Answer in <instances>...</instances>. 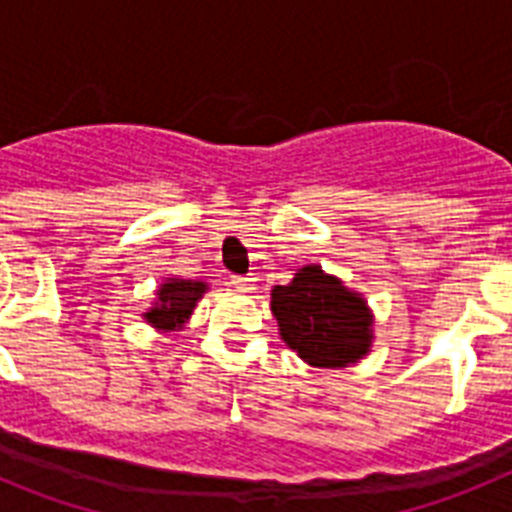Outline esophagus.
<instances>
[{
  "label": "esophagus",
  "instance_id": "34e87169",
  "mask_svg": "<svg viewBox=\"0 0 512 512\" xmlns=\"http://www.w3.org/2000/svg\"><path fill=\"white\" fill-rule=\"evenodd\" d=\"M253 282H256L253 277H230V287L238 289V292H251Z\"/></svg>",
  "mask_w": 512,
  "mask_h": 512
}]
</instances>
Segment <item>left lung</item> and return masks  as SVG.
I'll return each mask as SVG.
<instances>
[{"label":"left lung","mask_w":512,"mask_h":512,"mask_svg":"<svg viewBox=\"0 0 512 512\" xmlns=\"http://www.w3.org/2000/svg\"><path fill=\"white\" fill-rule=\"evenodd\" d=\"M271 312L282 341L315 369H346L372 351L374 312L364 295L318 264L271 289Z\"/></svg>","instance_id":"left-lung-1"}]
</instances>
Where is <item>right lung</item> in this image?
Returning <instances> with one entry per match:
<instances>
[{"label":"right lung","mask_w":512,"mask_h":512,"mask_svg":"<svg viewBox=\"0 0 512 512\" xmlns=\"http://www.w3.org/2000/svg\"><path fill=\"white\" fill-rule=\"evenodd\" d=\"M207 289H210V284L202 282V279L166 277L164 282L158 284L153 305L143 312V320L151 328H156L158 333L182 330L184 323H189V318H192L197 302L205 297Z\"/></svg>","instance_id":"obj_1"}]
</instances>
